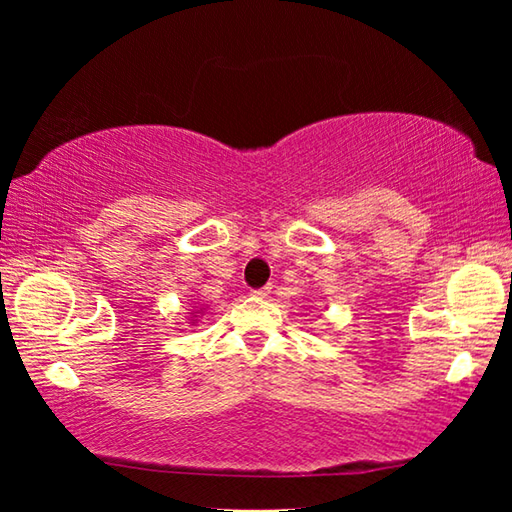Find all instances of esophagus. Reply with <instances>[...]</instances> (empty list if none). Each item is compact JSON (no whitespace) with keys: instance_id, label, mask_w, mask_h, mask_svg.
Here are the masks:
<instances>
[{"instance_id":"34e87169","label":"esophagus","mask_w":512,"mask_h":512,"mask_svg":"<svg viewBox=\"0 0 512 512\" xmlns=\"http://www.w3.org/2000/svg\"><path fill=\"white\" fill-rule=\"evenodd\" d=\"M250 296H255V298H266V296H271V287L257 289V291H253V293H250Z\"/></svg>"}]
</instances>
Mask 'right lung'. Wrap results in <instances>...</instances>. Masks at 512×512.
Instances as JSON below:
<instances>
[{"instance_id": "1", "label": "right lung", "mask_w": 512, "mask_h": 512, "mask_svg": "<svg viewBox=\"0 0 512 512\" xmlns=\"http://www.w3.org/2000/svg\"><path fill=\"white\" fill-rule=\"evenodd\" d=\"M187 314H189V316H187V320H189V325H196V323H198V320H201V318H203V307H196V305H194L192 309H189V311H187Z\"/></svg>"}]
</instances>
